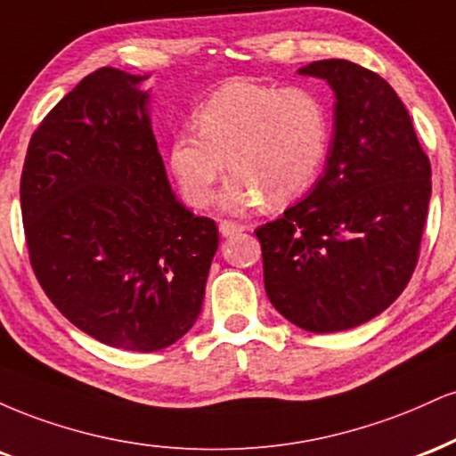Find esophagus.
I'll return each mask as SVG.
<instances>
[{
    "label": "esophagus",
    "instance_id": "1",
    "mask_svg": "<svg viewBox=\"0 0 456 456\" xmlns=\"http://www.w3.org/2000/svg\"><path fill=\"white\" fill-rule=\"evenodd\" d=\"M245 226H240V224H234V222H228V219H224V222H219V234L222 237H234V234L243 232Z\"/></svg>",
    "mask_w": 456,
    "mask_h": 456
}]
</instances>
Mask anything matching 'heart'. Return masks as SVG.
Wrapping results in <instances>:
<instances>
[{"instance_id":"obj_1","label":"heart","mask_w":456,"mask_h":456,"mask_svg":"<svg viewBox=\"0 0 456 456\" xmlns=\"http://www.w3.org/2000/svg\"><path fill=\"white\" fill-rule=\"evenodd\" d=\"M329 147V115L312 91L266 85H224L196 110V127L170 142L168 164L191 207H207L228 170V211L283 205L320 173Z\"/></svg>"}]
</instances>
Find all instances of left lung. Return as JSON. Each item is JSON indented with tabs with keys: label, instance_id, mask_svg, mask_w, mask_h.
<instances>
[{
	"label": "left lung",
	"instance_id": "1",
	"mask_svg": "<svg viewBox=\"0 0 456 456\" xmlns=\"http://www.w3.org/2000/svg\"><path fill=\"white\" fill-rule=\"evenodd\" d=\"M298 74L326 80L335 94L326 168L303 200L256 237L273 307L309 333H337L376 318L408 286L431 164L408 109L376 72L322 59Z\"/></svg>",
	"mask_w": 456,
	"mask_h": 456
}]
</instances>
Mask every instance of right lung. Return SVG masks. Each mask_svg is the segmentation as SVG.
Returning <instances> with one entry per match:
<instances>
[{
	"instance_id": "add662e5",
	"label": "right lung",
	"mask_w": 456,
	"mask_h": 456,
	"mask_svg": "<svg viewBox=\"0 0 456 456\" xmlns=\"http://www.w3.org/2000/svg\"><path fill=\"white\" fill-rule=\"evenodd\" d=\"M147 78L117 68L85 77L34 132L20 175L42 290L83 333L134 352L194 326L219 245L216 222L170 190Z\"/></svg>"
}]
</instances>
